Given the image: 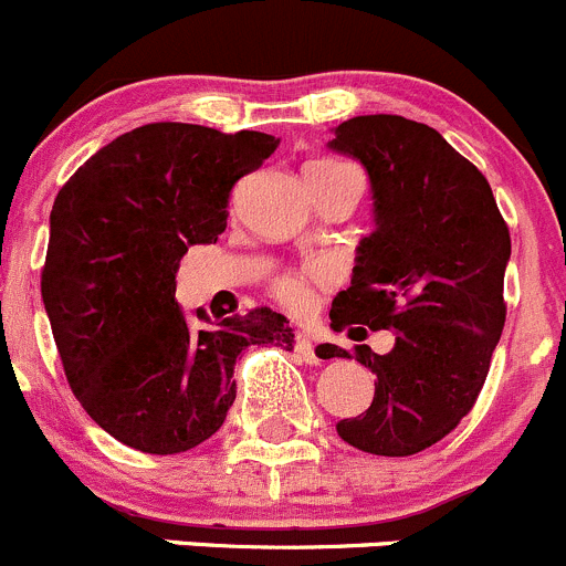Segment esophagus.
<instances>
[{"instance_id":"1","label":"esophagus","mask_w":566,"mask_h":566,"mask_svg":"<svg viewBox=\"0 0 566 566\" xmlns=\"http://www.w3.org/2000/svg\"><path fill=\"white\" fill-rule=\"evenodd\" d=\"M294 349H296V355H300L305 363H318L316 349H313V340L307 338L305 333L296 335V338H294Z\"/></svg>"}]
</instances>
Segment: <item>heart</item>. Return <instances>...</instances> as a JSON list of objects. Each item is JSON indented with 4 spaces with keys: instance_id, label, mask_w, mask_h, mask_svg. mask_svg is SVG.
Segmentation results:
<instances>
[{
    "instance_id": "1",
    "label": "heart",
    "mask_w": 566,
    "mask_h": 566,
    "mask_svg": "<svg viewBox=\"0 0 566 566\" xmlns=\"http://www.w3.org/2000/svg\"><path fill=\"white\" fill-rule=\"evenodd\" d=\"M307 167L335 170V167H349V165H344V161H335V159H316V161H307ZM327 281H329L327 266L311 264V266H305L302 272H291V275L277 277L275 294L285 307H291V311H307L313 302V285L327 283Z\"/></svg>"
}]
</instances>
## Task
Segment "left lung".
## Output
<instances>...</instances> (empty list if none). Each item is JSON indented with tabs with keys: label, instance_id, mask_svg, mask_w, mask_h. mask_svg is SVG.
Instances as JSON below:
<instances>
[{
	"label": "left lung",
	"instance_id": "left-lung-1",
	"mask_svg": "<svg viewBox=\"0 0 566 566\" xmlns=\"http://www.w3.org/2000/svg\"><path fill=\"white\" fill-rule=\"evenodd\" d=\"M333 134L329 148L366 167L374 231L357 244L329 327L396 333L388 355L357 346L377 377L374 401L335 429L366 454L410 457L443 440L479 399L506 322L512 239L486 178L427 123L360 115ZM327 357L346 349L324 344Z\"/></svg>",
	"mask_w": 566,
	"mask_h": 566
}]
</instances>
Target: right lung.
I'll list each match as a JSON object with an SVG mask.
<instances>
[{
	"label": "right lung",
	"mask_w": 566,
	"mask_h": 566,
	"mask_svg": "<svg viewBox=\"0 0 566 566\" xmlns=\"http://www.w3.org/2000/svg\"><path fill=\"white\" fill-rule=\"evenodd\" d=\"M277 143L148 123L95 150L54 198L41 277L54 344L87 416L128 449H195L237 399V357L253 344L294 349L270 307L195 329L176 302L178 261L217 242L233 184ZM198 318L209 322L203 307Z\"/></svg>",
	"instance_id": "add662e5"
}]
</instances>
